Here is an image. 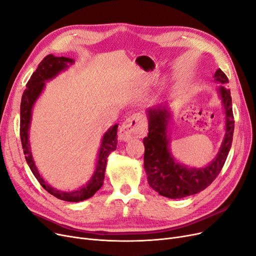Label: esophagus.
<instances>
[{
	"instance_id": "34e87169",
	"label": "esophagus",
	"mask_w": 256,
	"mask_h": 256,
	"mask_svg": "<svg viewBox=\"0 0 256 256\" xmlns=\"http://www.w3.org/2000/svg\"><path fill=\"white\" fill-rule=\"evenodd\" d=\"M144 119L139 113L132 114L128 117L118 130L119 139L122 141H128L132 138L141 137L144 132Z\"/></svg>"
}]
</instances>
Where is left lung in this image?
Wrapping results in <instances>:
<instances>
[{"instance_id":"8db88e82","label":"left lung","mask_w":256,"mask_h":256,"mask_svg":"<svg viewBox=\"0 0 256 256\" xmlns=\"http://www.w3.org/2000/svg\"><path fill=\"white\" fill-rule=\"evenodd\" d=\"M214 80L222 86L218 92L225 108L226 134L216 157L204 168H188L176 162L170 152L168 126L170 114L166 106L148 110V134L143 139L144 170L150 186L159 194L170 198H182L204 190L218 176L231 148L234 117L232 112L230 90L225 86L229 82L220 69L214 73Z\"/></svg>"}]
</instances>
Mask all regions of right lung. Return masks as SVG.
<instances>
[{
    "instance_id": "right-lung-1",
    "label": "right lung",
    "mask_w": 256,
    "mask_h": 256,
    "mask_svg": "<svg viewBox=\"0 0 256 256\" xmlns=\"http://www.w3.org/2000/svg\"><path fill=\"white\" fill-rule=\"evenodd\" d=\"M74 60L69 58H55L54 55L49 54L44 58L38 66L30 77L26 86L27 88L24 91L23 96H22V102H20V135L22 146L24 150V154L26 161L29 165V168L36 178V180L40 184L45 188V190L55 198H58L62 201L66 202H80L84 200H86L95 194V192L100 188L104 184V172L106 168V161L108 154L110 152H113L117 148V128L118 124L113 126L106 132L102 141V146L98 152V160L96 164V170L94 174L92 176L91 180L88 181V184L80 188L78 190L75 192H60L55 190L47 184V182L42 179L40 174L36 166L34 164L32 158V154L30 150V143H29V128H30V121H31V112L32 106L36 102V99L40 95L42 88H45V82L54 78L60 71L66 69L69 64H73Z\"/></svg>"
}]
</instances>
